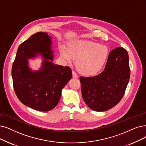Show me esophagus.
<instances>
[{
	"instance_id": "1",
	"label": "esophagus",
	"mask_w": 146,
	"mask_h": 146,
	"mask_svg": "<svg viewBox=\"0 0 146 146\" xmlns=\"http://www.w3.org/2000/svg\"><path fill=\"white\" fill-rule=\"evenodd\" d=\"M72 76L74 78H78V77L77 74L76 73V72L74 71H72Z\"/></svg>"
}]
</instances>
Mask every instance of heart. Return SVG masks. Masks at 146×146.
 Returning a JSON list of instances; mask_svg holds the SVG:
<instances>
[{"mask_svg": "<svg viewBox=\"0 0 146 146\" xmlns=\"http://www.w3.org/2000/svg\"><path fill=\"white\" fill-rule=\"evenodd\" d=\"M60 53L68 62L71 61L72 57L77 59L75 64L79 72L89 75L96 74L102 68L108 56V49L89 40H77L69 45L68 50L62 47Z\"/></svg>", "mask_w": 146, "mask_h": 146, "instance_id": "1", "label": "heart"}]
</instances>
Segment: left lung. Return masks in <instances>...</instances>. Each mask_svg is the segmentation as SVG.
<instances>
[{"label":"left lung","instance_id":"obj_1","mask_svg":"<svg viewBox=\"0 0 146 146\" xmlns=\"http://www.w3.org/2000/svg\"><path fill=\"white\" fill-rule=\"evenodd\" d=\"M130 78L129 56L123 47L110 51L103 71L94 77H80L83 98L96 111L115 106L123 98Z\"/></svg>","mask_w":146,"mask_h":146}]
</instances>
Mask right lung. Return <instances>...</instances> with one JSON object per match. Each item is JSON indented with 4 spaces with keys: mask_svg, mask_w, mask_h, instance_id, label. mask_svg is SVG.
Wrapping results in <instances>:
<instances>
[{
    "mask_svg": "<svg viewBox=\"0 0 146 146\" xmlns=\"http://www.w3.org/2000/svg\"><path fill=\"white\" fill-rule=\"evenodd\" d=\"M51 38L45 32H37L21 43L12 66L14 91L25 106L40 111L53 109L59 102L62 90L72 78L69 66L54 65ZM40 52L44 61L40 71L32 73L27 58Z\"/></svg>",
    "mask_w": 146,
    "mask_h": 146,
    "instance_id": "right-lung-1",
    "label": "right lung"
}]
</instances>
